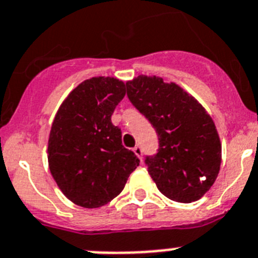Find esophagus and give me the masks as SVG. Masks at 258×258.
Listing matches in <instances>:
<instances>
[{
    "instance_id": "1",
    "label": "esophagus",
    "mask_w": 258,
    "mask_h": 258,
    "mask_svg": "<svg viewBox=\"0 0 258 258\" xmlns=\"http://www.w3.org/2000/svg\"><path fill=\"white\" fill-rule=\"evenodd\" d=\"M134 153H135L136 156H138L139 158H140V160H142V154H143V151H142V148L139 147V145H136V147L134 148Z\"/></svg>"
}]
</instances>
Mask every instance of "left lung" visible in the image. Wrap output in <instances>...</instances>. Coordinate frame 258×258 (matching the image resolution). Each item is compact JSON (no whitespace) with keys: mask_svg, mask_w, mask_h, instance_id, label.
I'll return each instance as SVG.
<instances>
[{"mask_svg":"<svg viewBox=\"0 0 258 258\" xmlns=\"http://www.w3.org/2000/svg\"><path fill=\"white\" fill-rule=\"evenodd\" d=\"M132 105L158 135L160 148L145 162L157 188L170 200H200L218 176L222 145L212 116L176 83L139 75L126 83Z\"/></svg>","mask_w":258,"mask_h":258,"instance_id":"left-lung-1","label":"left lung"}]
</instances>
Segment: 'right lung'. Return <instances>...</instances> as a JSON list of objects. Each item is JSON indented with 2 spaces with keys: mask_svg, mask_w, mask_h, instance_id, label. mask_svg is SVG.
<instances>
[{
  "mask_svg": "<svg viewBox=\"0 0 258 258\" xmlns=\"http://www.w3.org/2000/svg\"><path fill=\"white\" fill-rule=\"evenodd\" d=\"M126 84L113 76L84 80L57 110L48 140V163L62 194L82 208L110 203L139 166L122 145L120 128L111 123Z\"/></svg>",
  "mask_w": 258,
  "mask_h": 258,
  "instance_id": "obj_1",
  "label": "right lung"
}]
</instances>
